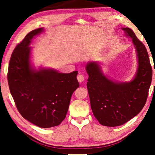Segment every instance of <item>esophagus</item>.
<instances>
[{"label": "esophagus", "instance_id": "obj_1", "mask_svg": "<svg viewBox=\"0 0 155 155\" xmlns=\"http://www.w3.org/2000/svg\"><path fill=\"white\" fill-rule=\"evenodd\" d=\"M84 79H85V78H84V76L82 74H78V76H77V80L79 83H81L83 82V81H84Z\"/></svg>", "mask_w": 155, "mask_h": 155}]
</instances>
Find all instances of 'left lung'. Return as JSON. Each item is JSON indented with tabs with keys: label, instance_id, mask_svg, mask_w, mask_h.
<instances>
[{
	"label": "left lung",
	"instance_id": "8db88e82",
	"mask_svg": "<svg viewBox=\"0 0 155 155\" xmlns=\"http://www.w3.org/2000/svg\"><path fill=\"white\" fill-rule=\"evenodd\" d=\"M132 39L137 52L138 68L130 82L117 83L109 79L96 62H89L87 87L93 114L100 124L114 127L125 124L140 113L146 103L153 70L144 44L129 28H122ZM155 72V71H154Z\"/></svg>",
	"mask_w": 155,
	"mask_h": 155
}]
</instances>
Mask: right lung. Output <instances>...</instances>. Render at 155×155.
<instances>
[{
	"mask_svg": "<svg viewBox=\"0 0 155 155\" xmlns=\"http://www.w3.org/2000/svg\"><path fill=\"white\" fill-rule=\"evenodd\" d=\"M43 31V28L31 31L15 46L9 61L7 79L22 116L39 127L51 128L65 119L71 96L79 83L77 71L65 74L31 67L30 43L34 36Z\"/></svg>",
	"mask_w": 155,
	"mask_h": 155,
	"instance_id": "add662e5",
	"label": "right lung"
}]
</instances>
